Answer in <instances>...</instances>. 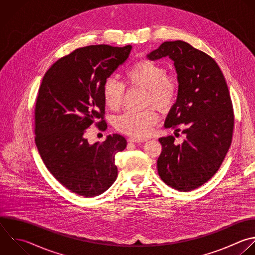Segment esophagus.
Returning <instances> with one entry per match:
<instances>
[{
  "mask_svg": "<svg viewBox=\"0 0 255 255\" xmlns=\"http://www.w3.org/2000/svg\"><path fill=\"white\" fill-rule=\"evenodd\" d=\"M146 139L144 138H137V137H129L128 139V142H144Z\"/></svg>",
  "mask_w": 255,
  "mask_h": 255,
  "instance_id": "1",
  "label": "esophagus"
}]
</instances>
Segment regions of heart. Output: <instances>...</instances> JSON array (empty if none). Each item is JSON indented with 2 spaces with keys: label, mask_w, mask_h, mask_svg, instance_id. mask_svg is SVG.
Segmentation results:
<instances>
[{
  "label": "heart",
  "mask_w": 255,
  "mask_h": 255,
  "mask_svg": "<svg viewBox=\"0 0 255 255\" xmlns=\"http://www.w3.org/2000/svg\"><path fill=\"white\" fill-rule=\"evenodd\" d=\"M125 84L145 90L144 106L153 105L161 112L169 111L176 102L179 84L175 77L166 74L160 64L142 60L132 64L124 73ZM125 87L115 78H108L103 86V97L106 106L117 111L121 108ZM158 121V114L153 108L142 112H127L115 121L116 128L133 137H144Z\"/></svg>",
  "instance_id": "obj_1"
}]
</instances>
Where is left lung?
<instances>
[{
  "mask_svg": "<svg viewBox=\"0 0 255 255\" xmlns=\"http://www.w3.org/2000/svg\"><path fill=\"white\" fill-rule=\"evenodd\" d=\"M163 57L174 62L179 84L164 127L181 130L185 139L177 145L172 135L158 139L162 150L157 171L168 186L190 191L216 173L228 151L234 128L232 102L220 68L204 52L174 41L162 43L147 55L151 61Z\"/></svg>",
  "mask_w": 255,
  "mask_h": 255,
  "instance_id": "8db88e82",
  "label": "left lung"
}]
</instances>
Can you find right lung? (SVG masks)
Wrapping results in <instances>:
<instances>
[{
  "label": "right lung",
  "mask_w": 255,
  "mask_h": 255,
  "mask_svg": "<svg viewBox=\"0 0 255 255\" xmlns=\"http://www.w3.org/2000/svg\"><path fill=\"white\" fill-rule=\"evenodd\" d=\"M130 51V45L79 48L47 71L39 89L36 145L55 178L79 195L97 196L117 179L115 155L126 148V138L115 133L91 145L85 133L94 123L107 128L103 86Z\"/></svg>",
  "instance_id": "1"
}]
</instances>
